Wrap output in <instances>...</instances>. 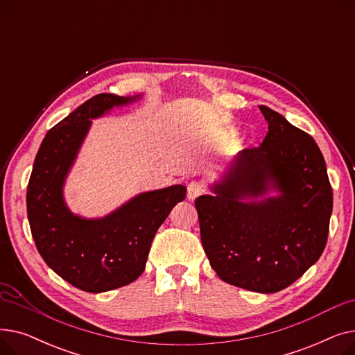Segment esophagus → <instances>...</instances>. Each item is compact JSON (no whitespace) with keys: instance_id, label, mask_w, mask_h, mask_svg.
Instances as JSON below:
<instances>
[{"instance_id":"34e87169","label":"esophagus","mask_w":355,"mask_h":355,"mask_svg":"<svg viewBox=\"0 0 355 355\" xmlns=\"http://www.w3.org/2000/svg\"><path fill=\"white\" fill-rule=\"evenodd\" d=\"M204 190H206V189H204V184L201 181H191L187 185V197H189V200H194L196 197L202 194Z\"/></svg>"}]
</instances>
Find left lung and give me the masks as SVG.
<instances>
[{"label": "left lung", "instance_id": "obj_1", "mask_svg": "<svg viewBox=\"0 0 355 355\" xmlns=\"http://www.w3.org/2000/svg\"><path fill=\"white\" fill-rule=\"evenodd\" d=\"M259 109L269 125L263 142L240 151L211 185L214 196H200L196 209L204 252L221 281L275 293L321 257L332 189L313 138L270 107ZM272 189L279 194L268 198Z\"/></svg>", "mask_w": 355, "mask_h": 355}]
</instances>
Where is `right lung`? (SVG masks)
Here are the masks:
<instances>
[{"mask_svg":"<svg viewBox=\"0 0 355 355\" xmlns=\"http://www.w3.org/2000/svg\"><path fill=\"white\" fill-rule=\"evenodd\" d=\"M138 98L93 96L49 130L34 159L27 216L35 248L50 269L85 292H106L137 281L157 230L187 193L181 184L141 193L101 218L80 217L66 206L64 181L92 119Z\"/></svg>","mask_w":355,"mask_h":355,"instance_id":"obj_1","label":"right lung"}]
</instances>
